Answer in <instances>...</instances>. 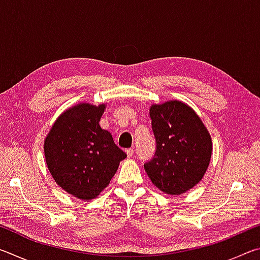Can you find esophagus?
<instances>
[{
	"label": "esophagus",
	"mask_w": 260,
	"mask_h": 260,
	"mask_svg": "<svg viewBox=\"0 0 260 260\" xmlns=\"http://www.w3.org/2000/svg\"><path fill=\"white\" fill-rule=\"evenodd\" d=\"M126 153H127V156H128V157H132L134 155V150H133V149H127Z\"/></svg>",
	"instance_id": "obj_1"
}]
</instances>
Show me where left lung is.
<instances>
[{"mask_svg": "<svg viewBox=\"0 0 260 260\" xmlns=\"http://www.w3.org/2000/svg\"><path fill=\"white\" fill-rule=\"evenodd\" d=\"M149 113L156 152L144 170L162 192L181 195L204 177L212 155L211 136L196 112L180 101L153 104Z\"/></svg>", "mask_w": 260, "mask_h": 260, "instance_id": "8db88e82", "label": "left lung"}]
</instances>
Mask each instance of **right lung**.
Here are the masks:
<instances>
[{"mask_svg": "<svg viewBox=\"0 0 260 260\" xmlns=\"http://www.w3.org/2000/svg\"><path fill=\"white\" fill-rule=\"evenodd\" d=\"M105 104L80 103L61 113L45 140L48 170L60 188L91 200L110 183L126 153L100 126Z\"/></svg>", "mask_w": 260, "mask_h": 260, "instance_id": "1", "label": "right lung"}]
</instances>
